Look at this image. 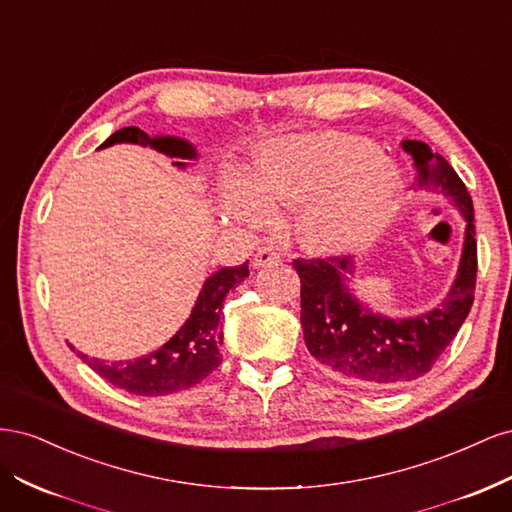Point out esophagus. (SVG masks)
Segmentation results:
<instances>
[{"mask_svg": "<svg viewBox=\"0 0 512 512\" xmlns=\"http://www.w3.org/2000/svg\"><path fill=\"white\" fill-rule=\"evenodd\" d=\"M273 262H280V254L273 252L271 247H258V252L252 258V267L260 269V267H269Z\"/></svg>", "mask_w": 512, "mask_h": 512, "instance_id": "obj_1", "label": "esophagus"}]
</instances>
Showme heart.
<instances>
[{
  "instance_id": "1",
  "label": "heart",
  "mask_w": 512,
  "mask_h": 512,
  "mask_svg": "<svg viewBox=\"0 0 512 512\" xmlns=\"http://www.w3.org/2000/svg\"><path fill=\"white\" fill-rule=\"evenodd\" d=\"M404 179L380 149L339 132L292 134L262 145L247 179L226 185V213L262 226L275 205H299L305 250L339 256L369 245L393 220Z\"/></svg>"
}]
</instances>
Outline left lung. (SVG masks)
Returning <instances> with one entry per match:
<instances>
[{"label": "left lung", "mask_w": 512, "mask_h": 512, "mask_svg": "<svg viewBox=\"0 0 512 512\" xmlns=\"http://www.w3.org/2000/svg\"><path fill=\"white\" fill-rule=\"evenodd\" d=\"M418 188L444 194L466 220L459 269L446 297L414 318L371 312L350 290L352 258H299L301 327L316 363L337 380L363 386H397L425 376L468 318L476 288V230L468 188L455 168L427 143L404 141Z\"/></svg>", "instance_id": "left-lung-1"}]
</instances>
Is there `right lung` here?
<instances>
[{
    "label": "right lung",
    "instance_id": "add662e5",
    "mask_svg": "<svg viewBox=\"0 0 512 512\" xmlns=\"http://www.w3.org/2000/svg\"><path fill=\"white\" fill-rule=\"evenodd\" d=\"M117 143L156 149L173 160V166L177 168L188 166V160H198V151L190 141H183L179 136H149L134 126L117 130L98 149ZM247 275H250L247 262L241 267H222L220 271H215L203 284L190 318L156 352L138 356L134 361L113 363L91 359L83 352L76 354L104 380L134 395L160 397L192 389L194 384L205 380L222 363L220 318L224 299L230 288L241 284ZM70 348L74 350V346Z\"/></svg>",
    "mask_w": 512,
    "mask_h": 512
}]
</instances>
